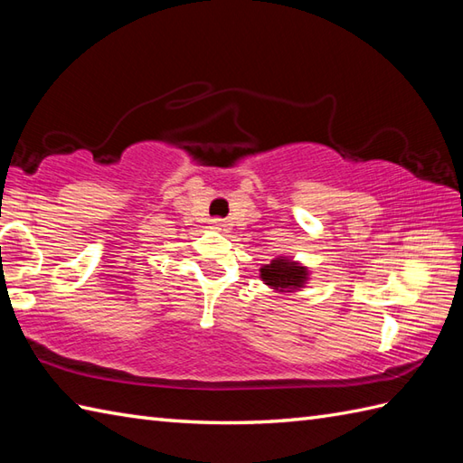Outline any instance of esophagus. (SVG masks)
Wrapping results in <instances>:
<instances>
[{"instance_id":"1","label":"esophagus","mask_w":463,"mask_h":463,"mask_svg":"<svg viewBox=\"0 0 463 463\" xmlns=\"http://www.w3.org/2000/svg\"><path fill=\"white\" fill-rule=\"evenodd\" d=\"M210 225H212L213 230H218V232H228L230 230V222L228 220H222V218H213L210 222Z\"/></svg>"}]
</instances>
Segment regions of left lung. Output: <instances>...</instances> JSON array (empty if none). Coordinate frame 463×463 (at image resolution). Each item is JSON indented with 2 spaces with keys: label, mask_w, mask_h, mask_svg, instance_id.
I'll return each instance as SVG.
<instances>
[{
  "label": "left lung",
  "mask_w": 463,
  "mask_h": 463,
  "mask_svg": "<svg viewBox=\"0 0 463 463\" xmlns=\"http://www.w3.org/2000/svg\"><path fill=\"white\" fill-rule=\"evenodd\" d=\"M260 273L261 281L279 293L301 291L309 279V269L289 258H275L271 263L263 265Z\"/></svg>",
  "instance_id": "1"
}]
</instances>
